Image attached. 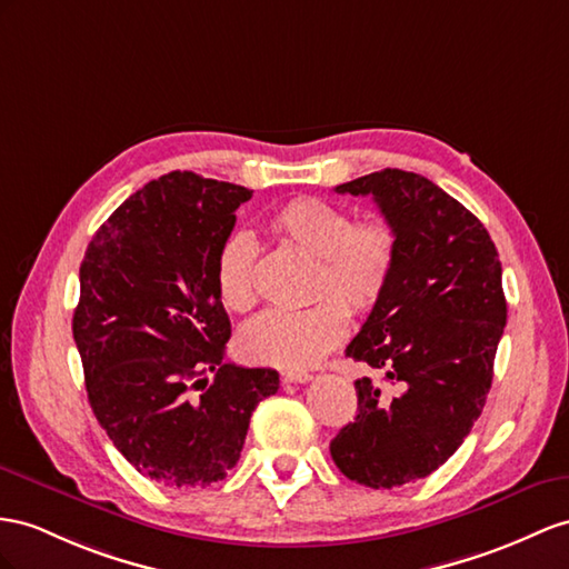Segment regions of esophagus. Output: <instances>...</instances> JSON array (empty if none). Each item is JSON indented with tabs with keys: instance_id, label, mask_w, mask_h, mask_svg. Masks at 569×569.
Masks as SVG:
<instances>
[{
	"instance_id": "34e87169",
	"label": "esophagus",
	"mask_w": 569,
	"mask_h": 569,
	"mask_svg": "<svg viewBox=\"0 0 569 569\" xmlns=\"http://www.w3.org/2000/svg\"><path fill=\"white\" fill-rule=\"evenodd\" d=\"M312 380V375H308V372H300V370H286V372H281V382L283 385H302V382H310Z\"/></svg>"
}]
</instances>
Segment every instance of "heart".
<instances>
[{"label": "heart", "instance_id": "1", "mask_svg": "<svg viewBox=\"0 0 569 569\" xmlns=\"http://www.w3.org/2000/svg\"><path fill=\"white\" fill-rule=\"evenodd\" d=\"M276 238L317 259L312 298L300 312L271 310L244 325L238 351L259 366L302 370L337 348L348 329V312L366 315L382 300L397 267V232L385 221H356L337 203L298 197L271 216ZM259 247L247 232H232L216 252L218 298L232 312L257 302Z\"/></svg>", "mask_w": 569, "mask_h": 569}]
</instances>
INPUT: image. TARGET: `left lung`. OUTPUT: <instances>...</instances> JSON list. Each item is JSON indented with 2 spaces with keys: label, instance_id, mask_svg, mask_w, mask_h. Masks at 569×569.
<instances>
[{
  "label": "left lung",
  "instance_id": "left-lung-1",
  "mask_svg": "<svg viewBox=\"0 0 569 569\" xmlns=\"http://www.w3.org/2000/svg\"><path fill=\"white\" fill-rule=\"evenodd\" d=\"M337 192L370 194L397 232L391 281L346 348L397 391L358 380V416L329 451L356 483L397 488L440 469L483 411L507 325L502 267L483 223L423 174L385 168Z\"/></svg>",
  "mask_w": 569,
  "mask_h": 569
}]
</instances>
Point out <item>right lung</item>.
Returning <instances> with one entry per match:
<instances>
[{"mask_svg":"<svg viewBox=\"0 0 569 569\" xmlns=\"http://www.w3.org/2000/svg\"><path fill=\"white\" fill-rule=\"evenodd\" d=\"M247 199V187L168 172L112 211L79 269L71 331L91 409L120 455L170 488L223 480L257 403L279 391L276 370L223 360L213 267Z\"/></svg>","mask_w":569,"mask_h":569,"instance_id":"obj_1","label":"right lung"}]
</instances>
